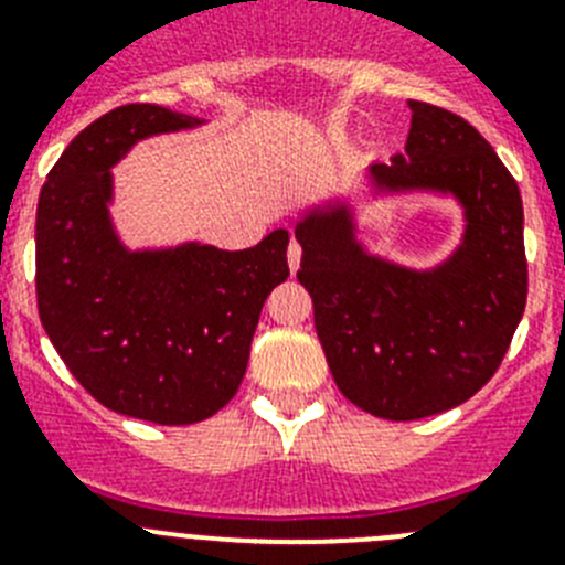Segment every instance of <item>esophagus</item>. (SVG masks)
Masks as SVG:
<instances>
[{"mask_svg": "<svg viewBox=\"0 0 565 565\" xmlns=\"http://www.w3.org/2000/svg\"><path fill=\"white\" fill-rule=\"evenodd\" d=\"M299 259H302V248H299L297 239H291V246H288V268H291V271L299 268Z\"/></svg>", "mask_w": 565, "mask_h": 565, "instance_id": "obj_1", "label": "esophagus"}]
</instances>
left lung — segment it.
Segmentation results:
<instances>
[{"label": "left lung", "instance_id": "obj_1", "mask_svg": "<svg viewBox=\"0 0 565 565\" xmlns=\"http://www.w3.org/2000/svg\"><path fill=\"white\" fill-rule=\"evenodd\" d=\"M411 135L391 163H371L382 194H436L461 209V239L427 268L373 252L356 203L313 209L294 226L297 279L333 382L371 416L413 422L452 411L498 371L526 308L523 203L515 178L472 124L407 102Z\"/></svg>", "mask_w": 565, "mask_h": 565}]
</instances>
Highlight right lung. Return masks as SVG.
<instances>
[{
	"mask_svg": "<svg viewBox=\"0 0 565 565\" xmlns=\"http://www.w3.org/2000/svg\"><path fill=\"white\" fill-rule=\"evenodd\" d=\"M203 118L127 104L70 141L36 209V297L50 342L93 398L154 424H194L226 407L246 376L268 294L288 279V232L243 252L183 239L124 243L113 169L154 135Z\"/></svg>",
	"mask_w": 565,
	"mask_h": 565,
	"instance_id": "right-lung-1",
	"label": "right lung"
}]
</instances>
